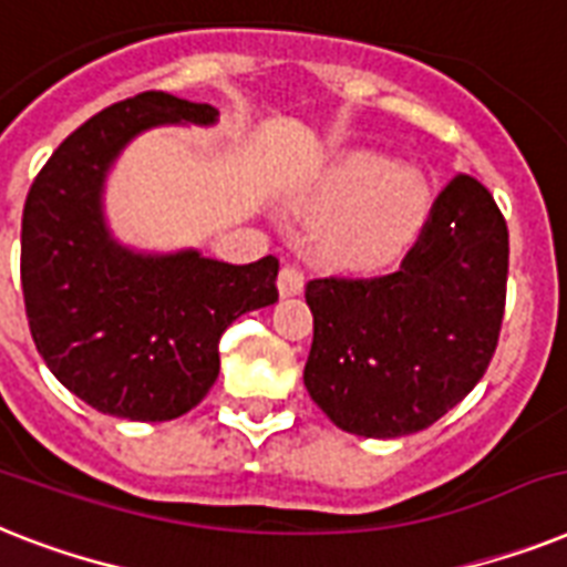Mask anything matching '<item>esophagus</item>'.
Returning <instances> with one entry per match:
<instances>
[{
	"mask_svg": "<svg viewBox=\"0 0 567 567\" xmlns=\"http://www.w3.org/2000/svg\"><path fill=\"white\" fill-rule=\"evenodd\" d=\"M276 288H279V293L282 297H299L302 293V288H306V279H302V274H299L297 268H282L279 270V279H276Z\"/></svg>",
	"mask_w": 567,
	"mask_h": 567,
	"instance_id": "34e87169",
	"label": "esophagus"
}]
</instances>
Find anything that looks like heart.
Segmentation results:
<instances>
[{
  "label": "heart",
  "mask_w": 567,
  "mask_h": 567,
  "mask_svg": "<svg viewBox=\"0 0 567 567\" xmlns=\"http://www.w3.org/2000/svg\"><path fill=\"white\" fill-rule=\"evenodd\" d=\"M427 206L425 179L367 151L331 163L308 197L311 215L326 220L323 256L347 270H381L402 259L425 227Z\"/></svg>",
  "instance_id": "obj_1"
}]
</instances>
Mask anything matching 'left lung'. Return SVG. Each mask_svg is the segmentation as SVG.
Wrapping results in <instances>:
<instances>
[{
    "label": "left lung",
    "instance_id": "8db88e82",
    "mask_svg": "<svg viewBox=\"0 0 567 567\" xmlns=\"http://www.w3.org/2000/svg\"><path fill=\"white\" fill-rule=\"evenodd\" d=\"M509 233L489 188L457 174L402 270L311 279L306 390L349 434H416L466 399L498 347Z\"/></svg>",
    "mask_w": 567,
    "mask_h": 567
}]
</instances>
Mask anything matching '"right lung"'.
Returning a JSON list of instances; mask_svg holds the SVG:
<instances>
[{"mask_svg": "<svg viewBox=\"0 0 567 567\" xmlns=\"http://www.w3.org/2000/svg\"><path fill=\"white\" fill-rule=\"evenodd\" d=\"M215 122L212 104L142 92L60 142L31 186L20 259L31 338L95 411L131 422L188 413L218 379L227 326L279 299L274 256L227 265L197 250L142 252L107 227V174L140 133Z\"/></svg>", "mask_w": 567, "mask_h": 567, "instance_id": "right-lung-1", "label": "right lung"}]
</instances>
